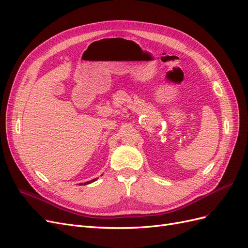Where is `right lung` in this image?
Masks as SVG:
<instances>
[{
	"label": "right lung",
	"instance_id": "obj_1",
	"mask_svg": "<svg viewBox=\"0 0 248 248\" xmlns=\"http://www.w3.org/2000/svg\"><path fill=\"white\" fill-rule=\"evenodd\" d=\"M94 181H96V179H93V180H91V181H88V182H85L84 183V185H87V184H90V183H92V182H94ZM82 184V183H81ZM80 185V184H79Z\"/></svg>",
	"mask_w": 248,
	"mask_h": 248
}]
</instances>
